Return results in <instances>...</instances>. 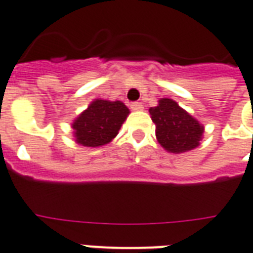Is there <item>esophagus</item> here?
I'll return each instance as SVG.
<instances>
[{
    "instance_id": "1",
    "label": "esophagus",
    "mask_w": 253,
    "mask_h": 253,
    "mask_svg": "<svg viewBox=\"0 0 253 253\" xmlns=\"http://www.w3.org/2000/svg\"><path fill=\"white\" fill-rule=\"evenodd\" d=\"M130 108H131L132 111H142L143 110V104L139 102H134L130 104Z\"/></svg>"
}]
</instances>
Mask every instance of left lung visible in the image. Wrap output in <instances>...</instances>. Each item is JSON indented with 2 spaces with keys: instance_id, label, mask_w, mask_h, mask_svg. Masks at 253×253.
Wrapping results in <instances>:
<instances>
[{
  "instance_id": "1",
  "label": "left lung",
  "mask_w": 253,
  "mask_h": 253,
  "mask_svg": "<svg viewBox=\"0 0 253 253\" xmlns=\"http://www.w3.org/2000/svg\"><path fill=\"white\" fill-rule=\"evenodd\" d=\"M149 112L155 125L157 141L166 151L181 154L198 147L203 141V125L173 99H160Z\"/></svg>"
}]
</instances>
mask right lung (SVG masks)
<instances>
[{
	"instance_id": "1",
	"label": "right lung",
	"mask_w": 253,
	"mask_h": 253,
	"mask_svg": "<svg viewBox=\"0 0 253 253\" xmlns=\"http://www.w3.org/2000/svg\"><path fill=\"white\" fill-rule=\"evenodd\" d=\"M130 110L121 100L93 99L72 122L75 142L84 147H100L118 135Z\"/></svg>"
}]
</instances>
